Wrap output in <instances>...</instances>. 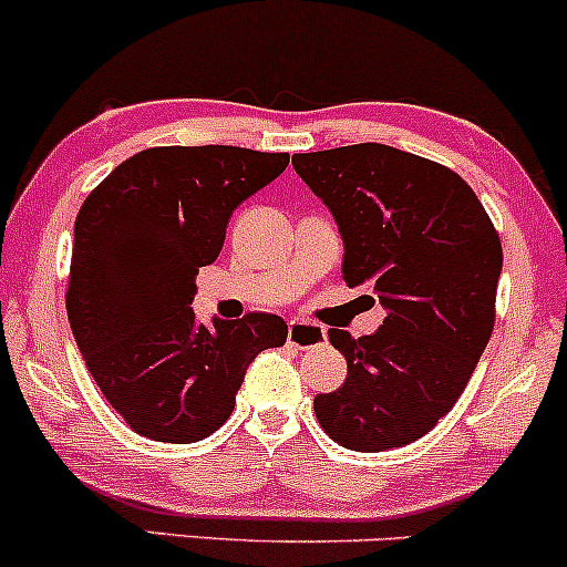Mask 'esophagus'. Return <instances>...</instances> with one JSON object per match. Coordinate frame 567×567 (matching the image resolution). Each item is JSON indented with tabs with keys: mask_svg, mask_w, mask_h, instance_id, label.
<instances>
[{
	"mask_svg": "<svg viewBox=\"0 0 567 567\" xmlns=\"http://www.w3.org/2000/svg\"><path fill=\"white\" fill-rule=\"evenodd\" d=\"M288 344L298 347V350H315V347L326 344V328L315 326V322H307V320H290Z\"/></svg>",
	"mask_w": 567,
	"mask_h": 567,
	"instance_id": "1",
	"label": "esophagus"
}]
</instances>
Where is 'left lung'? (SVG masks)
Returning a JSON list of instances; mask_svg holds the SVG:
<instances>
[{"label": "left lung", "mask_w": 567, "mask_h": 567, "mask_svg": "<svg viewBox=\"0 0 567 567\" xmlns=\"http://www.w3.org/2000/svg\"><path fill=\"white\" fill-rule=\"evenodd\" d=\"M293 166L339 223L344 282L388 309L371 336L328 331L347 379L315 398L317 422L354 452L412 444L455 406L493 336L501 236L457 172L398 147L296 153Z\"/></svg>", "instance_id": "8db88e82"}]
</instances>
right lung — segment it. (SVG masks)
<instances>
[{"label": "right lung", "mask_w": 567, "mask_h": 567, "mask_svg": "<svg viewBox=\"0 0 567 567\" xmlns=\"http://www.w3.org/2000/svg\"><path fill=\"white\" fill-rule=\"evenodd\" d=\"M288 153L231 145L147 147L89 193L74 220L66 315L102 395L134 433L207 439L236 406L247 365L282 347V317L196 322V274L223 250L234 209Z\"/></svg>", "instance_id": "right-lung-1"}]
</instances>
